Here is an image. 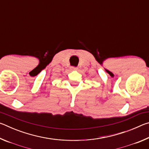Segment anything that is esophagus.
<instances>
[{
  "label": "esophagus",
  "instance_id": "34e87169",
  "mask_svg": "<svg viewBox=\"0 0 149 149\" xmlns=\"http://www.w3.org/2000/svg\"><path fill=\"white\" fill-rule=\"evenodd\" d=\"M77 70V68L76 67H71V70L72 71H75V70Z\"/></svg>",
  "mask_w": 149,
  "mask_h": 149
}]
</instances>
